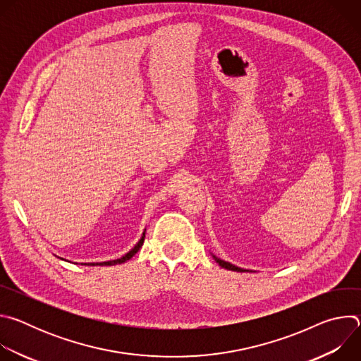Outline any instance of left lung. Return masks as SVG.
I'll list each match as a JSON object with an SVG mask.
<instances>
[{
	"instance_id": "left-lung-1",
	"label": "left lung",
	"mask_w": 361,
	"mask_h": 361,
	"mask_svg": "<svg viewBox=\"0 0 361 361\" xmlns=\"http://www.w3.org/2000/svg\"><path fill=\"white\" fill-rule=\"evenodd\" d=\"M213 259H214V260H216V263H219V266H220V267H223V269H227V270H231V271H240V273L248 271V270L241 269V267H237V266H234V264H231V263H228V262H224V260L219 259V257H216V255H213Z\"/></svg>"
}]
</instances>
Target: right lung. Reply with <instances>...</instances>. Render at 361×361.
Returning a JSON list of instances; mask_svg holds the SVG:
<instances>
[{
    "label": "right lung",
    "instance_id": "right-lung-1",
    "mask_svg": "<svg viewBox=\"0 0 361 361\" xmlns=\"http://www.w3.org/2000/svg\"><path fill=\"white\" fill-rule=\"evenodd\" d=\"M144 237H145V230H144V233H142V235H141V238H140V241L127 252V254H124L123 257H120V259H116V260H110V262H101V263H81V266H116V264H123V263H126V262H128L131 257L141 248V245H142V243H144ZM59 259H61V257H59ZM61 260H64V259H61ZM67 262V260H66Z\"/></svg>",
    "mask_w": 361,
    "mask_h": 361
}]
</instances>
